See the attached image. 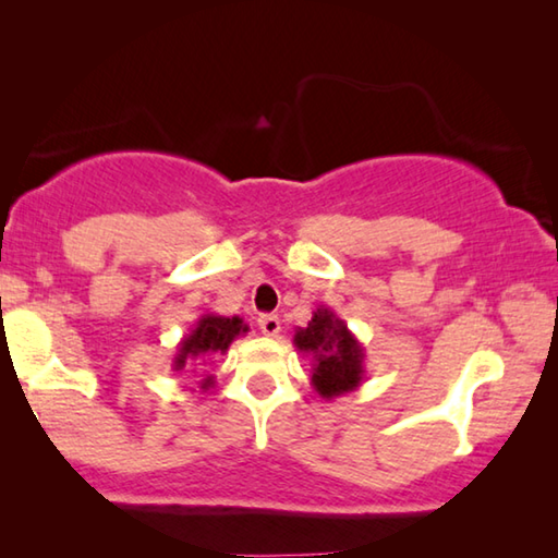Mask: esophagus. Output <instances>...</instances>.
Returning a JSON list of instances; mask_svg holds the SVG:
<instances>
[{
  "mask_svg": "<svg viewBox=\"0 0 558 558\" xmlns=\"http://www.w3.org/2000/svg\"><path fill=\"white\" fill-rule=\"evenodd\" d=\"M258 329L266 337H276L280 332V319L278 315H260L258 317Z\"/></svg>",
  "mask_w": 558,
  "mask_h": 558,
  "instance_id": "obj_1",
  "label": "esophagus"
}]
</instances>
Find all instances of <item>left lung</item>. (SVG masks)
Instances as JSON below:
<instances>
[{"label":"left lung","instance_id":"left-lung-1","mask_svg":"<svg viewBox=\"0 0 558 558\" xmlns=\"http://www.w3.org/2000/svg\"><path fill=\"white\" fill-rule=\"evenodd\" d=\"M292 344L302 356L313 359L310 384L323 399L332 401L362 386L366 376L364 347L329 307L319 305L307 327L295 329Z\"/></svg>","mask_w":558,"mask_h":558}]
</instances>
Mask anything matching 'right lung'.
Instances as JSON below:
<instances>
[{
    "label": "right lung",
    "instance_id": "1",
    "mask_svg": "<svg viewBox=\"0 0 558 558\" xmlns=\"http://www.w3.org/2000/svg\"><path fill=\"white\" fill-rule=\"evenodd\" d=\"M245 332H248V325H245L239 315L233 317L202 315L192 332L177 344L172 369L182 372L189 362H196V359H206L211 354H226L233 339L243 337ZM211 384H214V376H206L202 381V389H209Z\"/></svg>",
    "mask_w": 558,
    "mask_h": 558
}]
</instances>
